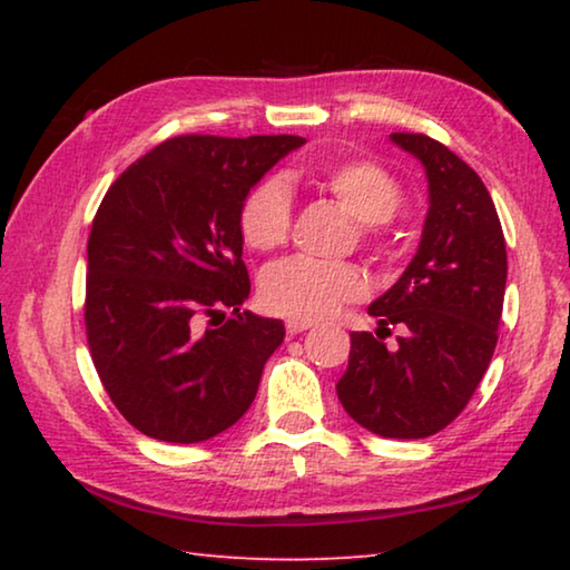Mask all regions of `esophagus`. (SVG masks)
Returning <instances> with one entry per match:
<instances>
[{"label": "esophagus", "mask_w": 570, "mask_h": 570, "mask_svg": "<svg viewBox=\"0 0 570 570\" xmlns=\"http://www.w3.org/2000/svg\"><path fill=\"white\" fill-rule=\"evenodd\" d=\"M312 322H298V320H288L286 322V334L288 336H296V334H302V332H306V330H312Z\"/></svg>", "instance_id": "obj_1"}]
</instances>
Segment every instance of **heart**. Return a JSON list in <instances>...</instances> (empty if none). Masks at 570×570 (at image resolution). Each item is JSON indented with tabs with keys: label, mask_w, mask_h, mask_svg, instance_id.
I'll use <instances>...</instances> for the list:
<instances>
[{
	"label": "heart",
	"mask_w": 570,
	"mask_h": 570,
	"mask_svg": "<svg viewBox=\"0 0 570 570\" xmlns=\"http://www.w3.org/2000/svg\"><path fill=\"white\" fill-rule=\"evenodd\" d=\"M308 183L334 198L356 220V238L377 254L387 246L380 224L402 206V186L390 170L364 158L330 160L308 173ZM238 230L254 250H274L286 244L292 230V198L278 178H266L248 190L240 204ZM366 278L354 264L316 262V258H282L262 274V302L272 314L298 322L326 320L344 304L360 302Z\"/></svg>",
	"instance_id": "obj_1"
}]
</instances>
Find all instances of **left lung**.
I'll return each mask as SVG.
<instances>
[{
  "mask_svg": "<svg viewBox=\"0 0 570 570\" xmlns=\"http://www.w3.org/2000/svg\"><path fill=\"white\" fill-rule=\"evenodd\" d=\"M390 138L424 166L430 208L417 254L370 306L377 334H350L336 394L374 435L420 440L465 410L493 360L508 254L493 198L465 160L422 132ZM390 325L403 330L394 351L381 342Z\"/></svg>",
  "mask_w": 570,
  "mask_h": 570,
  "instance_id": "8db88e82",
  "label": "left lung"
}]
</instances>
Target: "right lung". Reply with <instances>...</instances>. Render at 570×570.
Masks as SVG:
<instances>
[{"label": "right lung", "instance_id": "add662e5", "mask_svg": "<svg viewBox=\"0 0 570 570\" xmlns=\"http://www.w3.org/2000/svg\"><path fill=\"white\" fill-rule=\"evenodd\" d=\"M304 142L178 135L105 193L88 240L85 330L105 392L142 435L204 442L254 402L284 324L240 312L250 282L238 214ZM224 307L235 316L214 325Z\"/></svg>", "mask_w": 570, "mask_h": 570}]
</instances>
